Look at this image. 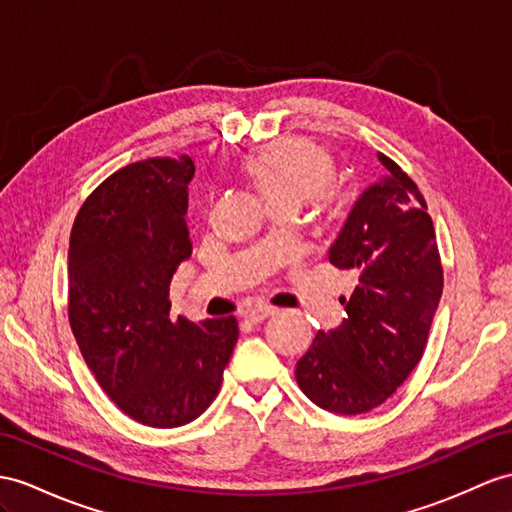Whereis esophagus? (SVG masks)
Returning a JSON list of instances; mask_svg holds the SVG:
<instances>
[{
  "label": "esophagus",
  "instance_id": "34e87169",
  "mask_svg": "<svg viewBox=\"0 0 512 512\" xmlns=\"http://www.w3.org/2000/svg\"><path fill=\"white\" fill-rule=\"evenodd\" d=\"M273 315H276V308H271V306H254L247 313V319L252 321V323H260V321H265V319H269Z\"/></svg>",
  "mask_w": 512,
  "mask_h": 512
}]
</instances>
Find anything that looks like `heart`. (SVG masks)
Returning a JSON list of instances; mask_svg holds the SVG:
<instances>
[{
    "instance_id": "heart-1",
    "label": "heart",
    "mask_w": 512,
    "mask_h": 512,
    "mask_svg": "<svg viewBox=\"0 0 512 512\" xmlns=\"http://www.w3.org/2000/svg\"><path fill=\"white\" fill-rule=\"evenodd\" d=\"M243 173L269 210L293 208L321 197L336 180V162L326 147L308 139H280L247 156Z\"/></svg>"
}]
</instances>
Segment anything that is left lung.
<instances>
[{
    "instance_id": "left-lung-1",
    "label": "left lung",
    "mask_w": 512,
    "mask_h": 512,
    "mask_svg": "<svg viewBox=\"0 0 512 512\" xmlns=\"http://www.w3.org/2000/svg\"><path fill=\"white\" fill-rule=\"evenodd\" d=\"M358 197L330 247V263L358 284L341 299L347 317L317 332L295 378L310 402L336 415H360L402 386L417 367L443 293V267L426 199L395 160Z\"/></svg>"
}]
</instances>
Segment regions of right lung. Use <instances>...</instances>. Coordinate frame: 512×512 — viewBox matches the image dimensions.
Wrapping results in <instances>:
<instances>
[{
    "label": "right lung",
    "instance_id": "right-lung-1",
    "mask_svg": "<svg viewBox=\"0 0 512 512\" xmlns=\"http://www.w3.org/2000/svg\"><path fill=\"white\" fill-rule=\"evenodd\" d=\"M189 156L147 158L86 197L69 239V323L104 393L143 426L178 428L213 404L239 339L230 317H171L169 284L191 256Z\"/></svg>",
    "mask_w": 512,
    "mask_h": 512
}]
</instances>
